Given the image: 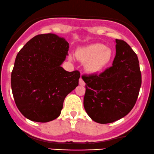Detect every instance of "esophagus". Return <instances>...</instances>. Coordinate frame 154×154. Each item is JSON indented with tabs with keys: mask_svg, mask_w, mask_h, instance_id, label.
I'll list each match as a JSON object with an SVG mask.
<instances>
[{
	"mask_svg": "<svg viewBox=\"0 0 154 154\" xmlns=\"http://www.w3.org/2000/svg\"><path fill=\"white\" fill-rule=\"evenodd\" d=\"M79 84H80L81 86H84L85 85H86V83H85V82L83 81V79H81V78L80 79H79Z\"/></svg>",
	"mask_w": 154,
	"mask_h": 154,
	"instance_id": "34e87169",
	"label": "esophagus"
}]
</instances>
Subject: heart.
I'll return each instance as SVG.
<instances>
[{"label": "heart", "instance_id": "heart-1", "mask_svg": "<svg viewBox=\"0 0 154 154\" xmlns=\"http://www.w3.org/2000/svg\"><path fill=\"white\" fill-rule=\"evenodd\" d=\"M75 56L81 61L85 62V70L88 73H97L109 65L113 58V53L111 48L97 43L79 48L75 52ZM68 58L71 60L73 58L72 55H69Z\"/></svg>", "mask_w": 154, "mask_h": 154}]
</instances>
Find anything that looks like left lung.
Listing matches in <instances>:
<instances>
[{
    "label": "left lung",
    "instance_id": "obj_1",
    "mask_svg": "<svg viewBox=\"0 0 154 154\" xmlns=\"http://www.w3.org/2000/svg\"><path fill=\"white\" fill-rule=\"evenodd\" d=\"M111 67L99 75L83 76L86 83L83 106L87 114L101 124L128 114L135 105L141 86L137 55L125 41L116 39Z\"/></svg>",
    "mask_w": 154,
    "mask_h": 154
}]
</instances>
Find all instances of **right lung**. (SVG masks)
Masks as SVG:
<instances>
[{"instance_id": "add662e5", "label": "right lung", "mask_w": 154, "mask_h": 154, "mask_svg": "<svg viewBox=\"0 0 154 154\" xmlns=\"http://www.w3.org/2000/svg\"><path fill=\"white\" fill-rule=\"evenodd\" d=\"M68 48L64 38L41 34L17 54L11 88L15 103L26 119L41 123L57 119L66 96L79 86L80 73L61 67Z\"/></svg>"}]
</instances>
